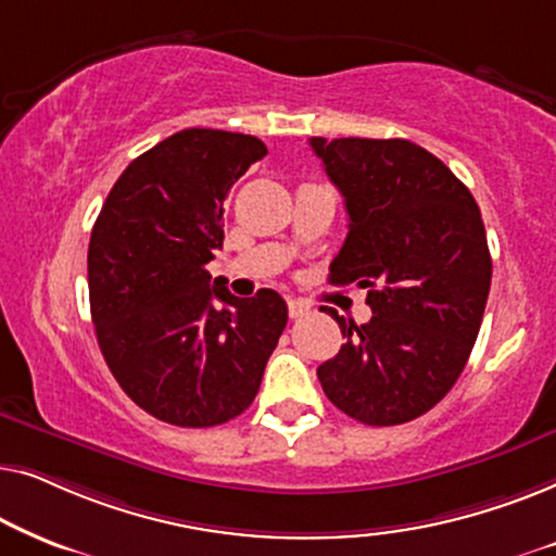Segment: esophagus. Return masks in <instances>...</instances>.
Listing matches in <instances>:
<instances>
[{
  "label": "esophagus",
  "mask_w": 556,
  "mask_h": 556,
  "mask_svg": "<svg viewBox=\"0 0 556 556\" xmlns=\"http://www.w3.org/2000/svg\"><path fill=\"white\" fill-rule=\"evenodd\" d=\"M308 311H311V306L303 299H288V314H291V318L306 316Z\"/></svg>",
  "instance_id": "obj_1"
}]
</instances>
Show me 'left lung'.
Segmentation results:
<instances>
[{
    "label": "left lung",
    "mask_w": 556,
    "mask_h": 556,
    "mask_svg": "<svg viewBox=\"0 0 556 556\" xmlns=\"http://www.w3.org/2000/svg\"><path fill=\"white\" fill-rule=\"evenodd\" d=\"M344 197L349 235L333 286L367 288L371 318L337 311L344 344L318 367L326 397L364 425L438 405L466 367L491 291V253L468 187L407 139H311Z\"/></svg>",
    "instance_id": "obj_1"
}]
</instances>
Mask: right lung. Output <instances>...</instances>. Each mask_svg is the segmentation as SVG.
<instances>
[{"label": "right lung", "instance_id": "right-lung-1", "mask_svg": "<svg viewBox=\"0 0 556 556\" xmlns=\"http://www.w3.org/2000/svg\"><path fill=\"white\" fill-rule=\"evenodd\" d=\"M265 154L255 136L185 128L126 166L90 232L98 346L156 420L212 428L245 413L286 329L276 291L238 299L207 270L227 192Z\"/></svg>", "mask_w": 556, "mask_h": 556}]
</instances>
